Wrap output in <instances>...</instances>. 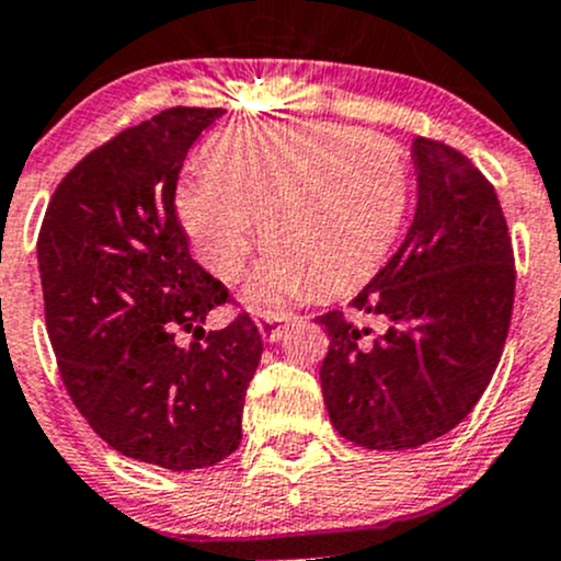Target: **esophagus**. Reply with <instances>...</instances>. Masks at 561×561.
<instances>
[{"instance_id":"1","label":"esophagus","mask_w":561,"mask_h":561,"mask_svg":"<svg viewBox=\"0 0 561 561\" xmlns=\"http://www.w3.org/2000/svg\"><path fill=\"white\" fill-rule=\"evenodd\" d=\"M286 321H291V313H270V316H264V319L256 321L259 334H262V337L267 340V343H275V340H280Z\"/></svg>"}]
</instances>
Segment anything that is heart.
I'll return each mask as SVG.
<instances>
[{"label": "heart", "mask_w": 561, "mask_h": 561, "mask_svg": "<svg viewBox=\"0 0 561 561\" xmlns=\"http://www.w3.org/2000/svg\"><path fill=\"white\" fill-rule=\"evenodd\" d=\"M410 196L397 142L340 124H240L213 137L205 167L175 192V213L196 256L234 278L253 242L270 240L245 302L273 310L319 283H362L389 253Z\"/></svg>", "instance_id": "heart-1"}]
</instances>
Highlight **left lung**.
<instances>
[{
    "label": "left lung",
    "instance_id": "8db88e82",
    "mask_svg": "<svg viewBox=\"0 0 561 561\" xmlns=\"http://www.w3.org/2000/svg\"><path fill=\"white\" fill-rule=\"evenodd\" d=\"M415 213L386 267L329 332L321 391L345 440L405 451L451 432L486 391L513 313V248L494 186L470 159L415 137Z\"/></svg>",
    "mask_w": 561,
    "mask_h": 561
}]
</instances>
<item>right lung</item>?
Listing matches in <instances>:
<instances>
[{"label": "right lung", "mask_w": 561, "mask_h": 561, "mask_svg": "<svg viewBox=\"0 0 561 561\" xmlns=\"http://www.w3.org/2000/svg\"><path fill=\"white\" fill-rule=\"evenodd\" d=\"M221 113L161 110L91 151L59 183L37 240L45 323L75 408L110 448L175 472L238 451L264 351L248 313L205 334L229 294L194 262L175 216L183 159ZM181 331L197 343L178 344Z\"/></svg>", "instance_id": "1"}]
</instances>
